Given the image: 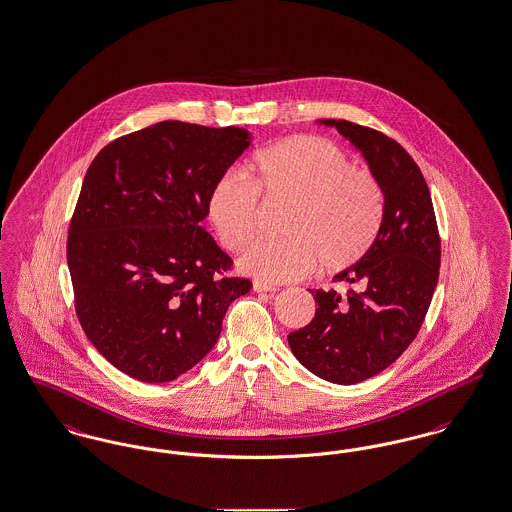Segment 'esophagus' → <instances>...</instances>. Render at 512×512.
Returning <instances> with one entry per match:
<instances>
[{
  "mask_svg": "<svg viewBox=\"0 0 512 512\" xmlns=\"http://www.w3.org/2000/svg\"><path fill=\"white\" fill-rule=\"evenodd\" d=\"M253 292H276V286L267 284V282H261V280H255V282H253Z\"/></svg>",
  "mask_w": 512,
  "mask_h": 512,
  "instance_id": "1",
  "label": "esophagus"
}]
</instances>
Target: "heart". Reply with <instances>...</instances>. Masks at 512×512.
Listing matches in <instances>:
<instances>
[{
	"mask_svg": "<svg viewBox=\"0 0 512 512\" xmlns=\"http://www.w3.org/2000/svg\"><path fill=\"white\" fill-rule=\"evenodd\" d=\"M249 180L222 174L207 199V215L230 251H244L259 230L261 195L290 203L282 220L284 240L253 245L238 261L263 282H292L313 272L355 265L374 244L384 220V192L376 176L349 167L340 147L318 136H295L257 151Z\"/></svg>",
	"mask_w": 512,
	"mask_h": 512,
	"instance_id": "obj_1",
	"label": "heart"
}]
</instances>
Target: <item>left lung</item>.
<instances>
[{"label":"left lung","instance_id":"1","mask_svg":"<svg viewBox=\"0 0 512 512\" xmlns=\"http://www.w3.org/2000/svg\"><path fill=\"white\" fill-rule=\"evenodd\" d=\"M361 151L384 192V220L365 257L338 272L359 284L347 297L311 290L315 318L288 336L295 359L315 376L351 386L376 376L416 338L438 286V224L428 184L395 140L349 121L320 119Z\"/></svg>","mask_w":512,"mask_h":512}]
</instances>
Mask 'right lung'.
Returning <instances> with one entry per match:
<instances>
[{
	"label": "right lung",
	"instance_id": "right-lung-1",
	"mask_svg": "<svg viewBox=\"0 0 512 512\" xmlns=\"http://www.w3.org/2000/svg\"><path fill=\"white\" fill-rule=\"evenodd\" d=\"M238 126L163 121L103 147L84 176L67 263L76 315L99 353L147 384L171 382L219 341L251 290L201 222L211 188L251 146Z\"/></svg>",
	"mask_w": 512,
	"mask_h": 512
}]
</instances>
